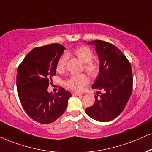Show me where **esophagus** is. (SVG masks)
Returning a JSON list of instances; mask_svg holds the SVG:
<instances>
[{
  "mask_svg": "<svg viewBox=\"0 0 152 152\" xmlns=\"http://www.w3.org/2000/svg\"><path fill=\"white\" fill-rule=\"evenodd\" d=\"M72 95H74V96H78V95H81V94L78 93H76V92H73Z\"/></svg>",
  "mask_w": 152,
  "mask_h": 152,
  "instance_id": "1",
  "label": "esophagus"
}]
</instances>
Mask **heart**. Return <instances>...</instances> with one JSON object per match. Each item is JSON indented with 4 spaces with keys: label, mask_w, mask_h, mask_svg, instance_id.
Returning <instances> with one entry per match:
<instances>
[{
    "label": "heart",
    "mask_w": 152,
    "mask_h": 152,
    "mask_svg": "<svg viewBox=\"0 0 152 152\" xmlns=\"http://www.w3.org/2000/svg\"><path fill=\"white\" fill-rule=\"evenodd\" d=\"M70 54L74 55L82 63H83V69L89 76L95 77L99 72V64L96 61L93 60L94 54L90 48L87 46H79L73 50ZM67 62V56L62 55L59 57L56 64V70L62 72L65 69ZM88 83L86 75L81 74L72 75L64 82L65 86L69 89L75 91H81Z\"/></svg>",
    "instance_id": "obj_1"
}]
</instances>
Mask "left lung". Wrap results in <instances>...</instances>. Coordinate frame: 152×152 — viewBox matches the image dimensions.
<instances>
[{
    "label": "left lung",
    "mask_w": 152,
    "mask_h": 152,
    "mask_svg": "<svg viewBox=\"0 0 152 152\" xmlns=\"http://www.w3.org/2000/svg\"><path fill=\"white\" fill-rule=\"evenodd\" d=\"M100 66L92 88L101 90L95 96L93 106L86 109L88 116L101 122L116 118L127 104L132 91V73L130 63L118 48L108 42L95 40Z\"/></svg>",
    "instance_id": "obj_1"
}]
</instances>
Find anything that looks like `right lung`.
<instances>
[{
	"label": "right lung",
	"instance_id": "add662e5",
	"mask_svg": "<svg viewBox=\"0 0 152 152\" xmlns=\"http://www.w3.org/2000/svg\"><path fill=\"white\" fill-rule=\"evenodd\" d=\"M64 49L59 43L35 48L17 68V89L20 102L26 114L40 124H50L62 116L72 97L62 87L55 94L47 91Z\"/></svg>",
	"mask_w": 152,
	"mask_h": 152
}]
</instances>
